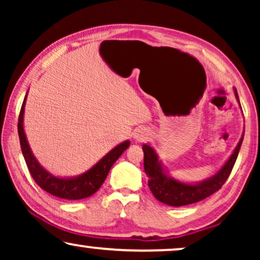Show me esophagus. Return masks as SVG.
<instances>
[{
	"mask_svg": "<svg viewBox=\"0 0 260 260\" xmlns=\"http://www.w3.org/2000/svg\"><path fill=\"white\" fill-rule=\"evenodd\" d=\"M149 136H150V133H149V130L145 129V127H141V129H137L134 134V138L137 142H143V141L147 140Z\"/></svg>",
	"mask_w": 260,
	"mask_h": 260,
	"instance_id": "esophagus-1",
	"label": "esophagus"
}]
</instances>
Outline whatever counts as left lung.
I'll return each mask as SVG.
<instances>
[{"label":"left lung","instance_id":"1","mask_svg":"<svg viewBox=\"0 0 260 260\" xmlns=\"http://www.w3.org/2000/svg\"><path fill=\"white\" fill-rule=\"evenodd\" d=\"M234 94H236L237 101L240 105L236 88H234ZM243 140L244 136H241L233 154L231 155V157L227 159L218 173L209 179H206L198 183H186L169 176L168 173L163 169L162 163L158 159V156L154 149L150 145L143 144L144 170L148 176V186L150 188L151 193L158 201L166 205L174 206V207L195 204V202L211 197L212 194L218 191L222 187V184L226 182V180L229 179L234 163L237 161Z\"/></svg>","mask_w":260,"mask_h":260}]
</instances>
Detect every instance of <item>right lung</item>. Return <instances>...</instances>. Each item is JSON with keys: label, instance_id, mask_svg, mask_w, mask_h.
<instances>
[{"label": "right lung", "instance_id": "add662e5", "mask_svg": "<svg viewBox=\"0 0 260 260\" xmlns=\"http://www.w3.org/2000/svg\"><path fill=\"white\" fill-rule=\"evenodd\" d=\"M26 99L27 94L23 99L22 106H21L17 131H19L20 145L24 161H26L28 170H29L35 182L47 193L54 195L56 198L66 199V200H81V199L93 195L105 181L113 163L129 148L130 141H125L117 145L111 151H109L104 157L99 159L92 168L81 174V175L74 177L54 176L38 162V159L35 158V156L30 150L29 144H28L26 134H24L23 130V115Z\"/></svg>", "mask_w": 260, "mask_h": 260}]
</instances>
